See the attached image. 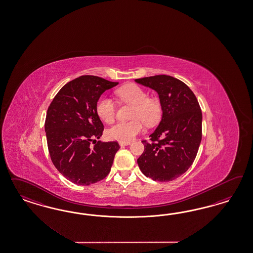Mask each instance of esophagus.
Masks as SVG:
<instances>
[{
	"instance_id": "1",
	"label": "esophagus",
	"mask_w": 253,
	"mask_h": 253,
	"mask_svg": "<svg viewBox=\"0 0 253 253\" xmlns=\"http://www.w3.org/2000/svg\"><path fill=\"white\" fill-rule=\"evenodd\" d=\"M130 144V142H120V146H128Z\"/></svg>"
}]
</instances>
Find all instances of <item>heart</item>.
Returning a JSON list of instances; mask_svg holds the SVG:
<instances>
[{"mask_svg":"<svg viewBox=\"0 0 253 253\" xmlns=\"http://www.w3.org/2000/svg\"><path fill=\"white\" fill-rule=\"evenodd\" d=\"M116 94L123 103L132 106L130 122L118 123L107 131V137L120 142H130L144 130V123L153 125L161 116V106L159 100L148 97L147 92L137 84L124 85L116 91ZM96 114L104 123L114 122L116 105L107 96H101L95 106Z\"/></svg>","mask_w":253,"mask_h":253,"instance_id":"b5f03b06","label":"heart"}]
</instances>
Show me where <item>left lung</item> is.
I'll list each match as a JSON object with an SVG mask.
<instances>
[{
    "instance_id": "obj_1",
    "label": "left lung",
    "mask_w": 253,
    "mask_h": 253,
    "mask_svg": "<svg viewBox=\"0 0 253 253\" xmlns=\"http://www.w3.org/2000/svg\"><path fill=\"white\" fill-rule=\"evenodd\" d=\"M135 82L159 93L163 111L149 142L142 141L145 150L138 166L154 181H172L189 169L199 151L202 138L199 101L187 85L173 77L155 75Z\"/></svg>"
}]
</instances>
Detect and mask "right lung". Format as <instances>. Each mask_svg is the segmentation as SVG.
Returning <instances> with one entry per match:
<instances>
[{
  "label": "right lung",
  "mask_w": 253,
  "mask_h": 253,
  "mask_svg": "<svg viewBox=\"0 0 253 253\" xmlns=\"http://www.w3.org/2000/svg\"><path fill=\"white\" fill-rule=\"evenodd\" d=\"M118 84L92 75L79 77L64 85L48 107L44 128L51 160L74 184L97 183L110 171L120 145L96 143L104 125L95 106L101 94Z\"/></svg>",
  "instance_id": "right-lung-1"
}]
</instances>
